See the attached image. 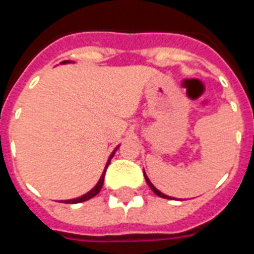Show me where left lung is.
Listing matches in <instances>:
<instances>
[{"mask_svg": "<svg viewBox=\"0 0 254 254\" xmlns=\"http://www.w3.org/2000/svg\"><path fill=\"white\" fill-rule=\"evenodd\" d=\"M144 178H145V181H147V184H148V187L151 188V189H152V191H154V193H155V194H156V196L163 197V198H171V197L166 196L165 193H162V191H160V190H158V189H156V188H155L154 185H152V182H151V181H149V180H148V177H147V174H145V171H144Z\"/></svg>", "mask_w": 254, "mask_h": 254, "instance_id": "1", "label": "left lung"}]
</instances>
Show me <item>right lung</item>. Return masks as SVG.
Returning a JSON list of instances; mask_svg holds the SVG:
<instances>
[{
	"instance_id": "obj_1",
	"label": "right lung",
	"mask_w": 254,
	"mask_h": 254,
	"mask_svg": "<svg viewBox=\"0 0 254 254\" xmlns=\"http://www.w3.org/2000/svg\"><path fill=\"white\" fill-rule=\"evenodd\" d=\"M69 63V61H64V63L61 64H66ZM118 149V147H117L113 152H111L110 158H109V160H107V163H106V167L105 170H103V173H102V176H100L99 181H98V184L95 185L91 190L88 191V193H85V194H83L81 197H76V198H72V200H64V202H67V204H77V202H83V201H87V200H89V198H92V197H95L98 193L100 191V189H102V187H103V181H105V174H106V169H107V166L110 165V160L111 158L114 156V154H116V151Z\"/></svg>"
}]
</instances>
